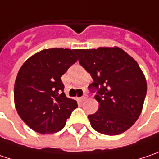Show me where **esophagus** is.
I'll list each match as a JSON object with an SVG mask.
<instances>
[{
  "mask_svg": "<svg viewBox=\"0 0 159 159\" xmlns=\"http://www.w3.org/2000/svg\"><path fill=\"white\" fill-rule=\"evenodd\" d=\"M86 99H87V94H86V93H84V94L80 98V100H81L82 102H84V100H86Z\"/></svg>",
  "mask_w": 159,
  "mask_h": 159,
  "instance_id": "1",
  "label": "esophagus"
}]
</instances>
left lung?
I'll return each instance as SVG.
<instances>
[{
  "label": "left lung",
  "mask_w": 159,
  "mask_h": 159,
  "mask_svg": "<svg viewBox=\"0 0 159 159\" xmlns=\"http://www.w3.org/2000/svg\"><path fill=\"white\" fill-rule=\"evenodd\" d=\"M80 65L93 79L98 111L88 115L93 129L105 135H119L139 117L147 82L138 63L120 48L77 49Z\"/></svg>",
  "instance_id": "obj_1"
}]
</instances>
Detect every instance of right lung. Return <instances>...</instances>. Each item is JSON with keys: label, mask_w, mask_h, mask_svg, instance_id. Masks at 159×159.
Listing matches in <instances>:
<instances>
[{"label": "right lung", "mask_w": 159, "mask_h": 159, "mask_svg": "<svg viewBox=\"0 0 159 159\" xmlns=\"http://www.w3.org/2000/svg\"><path fill=\"white\" fill-rule=\"evenodd\" d=\"M77 49H44L20 67L14 85L15 107L33 130L49 134L61 130L77 107L67 98L61 76L77 61Z\"/></svg>", "instance_id": "add662e5"}]
</instances>
